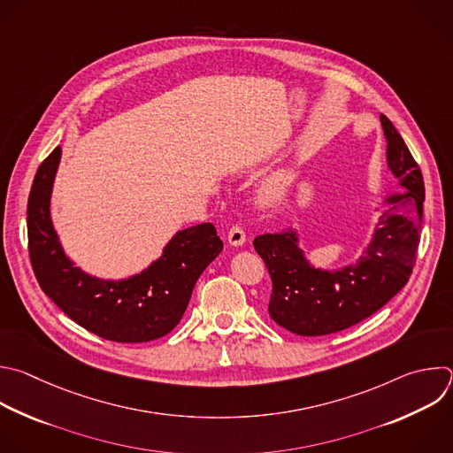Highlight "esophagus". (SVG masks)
<instances>
[{"label":"esophagus","mask_w":453,"mask_h":453,"mask_svg":"<svg viewBox=\"0 0 453 453\" xmlns=\"http://www.w3.org/2000/svg\"><path fill=\"white\" fill-rule=\"evenodd\" d=\"M245 240H247V236H245L243 227H240V226H233V227L229 229V233H227V242H229V245L240 247V245H243V243H245Z\"/></svg>","instance_id":"esophagus-1"}]
</instances>
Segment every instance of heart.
I'll list each match as a JSON object with an SVG mask.
<instances>
[{
  "mask_svg": "<svg viewBox=\"0 0 453 453\" xmlns=\"http://www.w3.org/2000/svg\"><path fill=\"white\" fill-rule=\"evenodd\" d=\"M280 194H282V183H280V181H273V183H270V185L265 188L263 199H265V203H273L275 199L280 197Z\"/></svg>",
  "mask_w": 453,
  "mask_h": 453,
  "instance_id": "heart-1",
  "label": "heart"
}]
</instances>
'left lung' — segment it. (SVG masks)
Masks as SVG:
<instances>
[{
	"instance_id": "1",
	"label": "left lung",
	"mask_w": 453,
	"mask_h": 453,
	"mask_svg": "<svg viewBox=\"0 0 453 453\" xmlns=\"http://www.w3.org/2000/svg\"><path fill=\"white\" fill-rule=\"evenodd\" d=\"M380 122L388 169L400 190L388 197L391 206L356 265L333 272L315 268L293 229L254 238L272 279L270 319L293 334L324 336L359 324L391 300L412 273L423 219V176L393 122L386 115Z\"/></svg>"
}]
</instances>
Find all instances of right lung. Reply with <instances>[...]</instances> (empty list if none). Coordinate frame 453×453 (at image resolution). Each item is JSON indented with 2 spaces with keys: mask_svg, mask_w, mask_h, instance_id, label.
Listing matches in <instances>:
<instances>
[{
  "mask_svg": "<svg viewBox=\"0 0 453 453\" xmlns=\"http://www.w3.org/2000/svg\"><path fill=\"white\" fill-rule=\"evenodd\" d=\"M62 149L41 164L28 197V250L42 291L78 326L119 343L169 334L183 319L192 289L224 243L213 224L178 231L164 254L120 280L85 273L65 256L51 222L50 201Z\"/></svg>",
  "mask_w": 453,
  "mask_h": 453,
  "instance_id": "add662e5",
  "label": "right lung"
}]
</instances>
